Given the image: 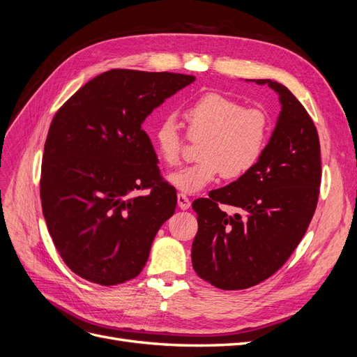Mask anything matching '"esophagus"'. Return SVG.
<instances>
[{"label": "esophagus", "mask_w": 357, "mask_h": 357, "mask_svg": "<svg viewBox=\"0 0 357 357\" xmlns=\"http://www.w3.org/2000/svg\"><path fill=\"white\" fill-rule=\"evenodd\" d=\"M177 202H178L180 210H188V208L190 206V201H189V198L184 193H178L177 195Z\"/></svg>", "instance_id": "1"}]
</instances>
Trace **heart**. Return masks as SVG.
Instances as JSON below:
<instances>
[{"instance_id":"obj_1","label":"heart","mask_w":357,"mask_h":357,"mask_svg":"<svg viewBox=\"0 0 357 357\" xmlns=\"http://www.w3.org/2000/svg\"><path fill=\"white\" fill-rule=\"evenodd\" d=\"M188 137L199 140L198 162L168 176L176 189L196 193L225 174L235 180L260 161L268 140V119L261 109L243 107L230 96L210 91L196 97L181 109ZM156 153L168 167L180 162L183 139L176 121L167 116L152 131Z\"/></svg>"}]
</instances>
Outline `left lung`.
<instances>
[{
    "mask_svg": "<svg viewBox=\"0 0 357 357\" xmlns=\"http://www.w3.org/2000/svg\"><path fill=\"white\" fill-rule=\"evenodd\" d=\"M245 81L267 84L279 96L272 137L248 174L192 204L195 272L227 291L251 288L285 264L310 225L322 176L317 131L297 97L272 79ZM221 203L237 213L227 215Z\"/></svg>",
    "mask_w": 357,
    "mask_h": 357,
    "instance_id": "left-lung-1",
    "label": "left lung"
}]
</instances>
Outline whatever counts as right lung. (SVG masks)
I'll return each mask as SVG.
<instances>
[{
    "instance_id": "add662e5",
    "label": "right lung",
    "mask_w": 357,
    "mask_h": 357,
    "mask_svg": "<svg viewBox=\"0 0 357 357\" xmlns=\"http://www.w3.org/2000/svg\"><path fill=\"white\" fill-rule=\"evenodd\" d=\"M195 81L171 72L112 69L93 78L54 115L44 146L41 202L66 266L110 287L136 278L174 214L144 119ZM149 188L146 195L137 190Z\"/></svg>"
}]
</instances>
